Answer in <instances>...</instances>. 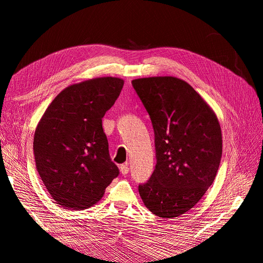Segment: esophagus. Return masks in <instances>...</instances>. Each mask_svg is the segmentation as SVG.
I'll list each match as a JSON object with an SVG mask.
<instances>
[{
    "label": "esophagus",
    "mask_w": 263,
    "mask_h": 263,
    "mask_svg": "<svg viewBox=\"0 0 263 263\" xmlns=\"http://www.w3.org/2000/svg\"><path fill=\"white\" fill-rule=\"evenodd\" d=\"M119 171H121V173L123 174V176H126V174L128 173V171H129L128 165H127V164H122L121 166H119Z\"/></svg>",
    "instance_id": "esophagus-1"
}]
</instances>
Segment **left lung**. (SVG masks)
Wrapping results in <instances>:
<instances>
[{
    "instance_id": "8db88e82",
    "label": "left lung",
    "mask_w": 263,
    "mask_h": 263,
    "mask_svg": "<svg viewBox=\"0 0 263 263\" xmlns=\"http://www.w3.org/2000/svg\"><path fill=\"white\" fill-rule=\"evenodd\" d=\"M150 116L157 164L139 185L144 205L172 219L194 208L217 174L222 153L218 118L187 82L176 77L132 81Z\"/></svg>"
}]
</instances>
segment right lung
<instances>
[{"label": "right lung", "instance_id": "add662e5", "mask_svg": "<svg viewBox=\"0 0 263 263\" xmlns=\"http://www.w3.org/2000/svg\"><path fill=\"white\" fill-rule=\"evenodd\" d=\"M124 80L90 79L53 99L34 135L36 169L51 197L68 210L97 204L117 176L102 118L114 105Z\"/></svg>", "mask_w": 263, "mask_h": 263}]
</instances>
